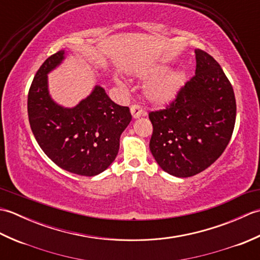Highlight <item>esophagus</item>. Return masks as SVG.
Masks as SVG:
<instances>
[{
	"instance_id": "1",
	"label": "esophagus",
	"mask_w": 260,
	"mask_h": 260,
	"mask_svg": "<svg viewBox=\"0 0 260 260\" xmlns=\"http://www.w3.org/2000/svg\"><path fill=\"white\" fill-rule=\"evenodd\" d=\"M131 113H132V115H133L134 118L141 117V116L143 115V109L141 107V105H139V104L132 105V106H131Z\"/></svg>"
}]
</instances>
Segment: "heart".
Returning a JSON list of instances; mask_svg holds the SVG:
<instances>
[{
  "mask_svg": "<svg viewBox=\"0 0 260 260\" xmlns=\"http://www.w3.org/2000/svg\"><path fill=\"white\" fill-rule=\"evenodd\" d=\"M164 71L163 67H152L143 70L140 73L141 78L148 79L153 78ZM185 76L181 70L172 71L156 77L146 87L145 95L151 103L155 105H167L172 102L176 93L181 89L182 85L184 84Z\"/></svg>",
  "mask_w": 260,
  "mask_h": 260,
  "instance_id": "1",
  "label": "heart"
}]
</instances>
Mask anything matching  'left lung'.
<instances>
[{
    "instance_id": "1",
    "label": "left lung",
    "mask_w": 260,
    "mask_h": 260,
    "mask_svg": "<svg viewBox=\"0 0 260 260\" xmlns=\"http://www.w3.org/2000/svg\"><path fill=\"white\" fill-rule=\"evenodd\" d=\"M196 75L165 108L152 110L150 150L165 172L189 178L208 169L228 146L236 123V98L222 68L201 49Z\"/></svg>"
}]
</instances>
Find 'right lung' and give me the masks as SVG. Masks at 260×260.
<instances>
[{
    "label": "right lung",
    "instance_id": "right-lung-1",
    "mask_svg": "<svg viewBox=\"0 0 260 260\" xmlns=\"http://www.w3.org/2000/svg\"><path fill=\"white\" fill-rule=\"evenodd\" d=\"M62 59L63 50L58 51L37 71L27 95L29 123L38 144L53 163L71 173L93 176L114 162L132 115L99 86L74 108L54 104L48 93L47 74Z\"/></svg>",
    "mask_w": 260,
    "mask_h": 260
}]
</instances>
